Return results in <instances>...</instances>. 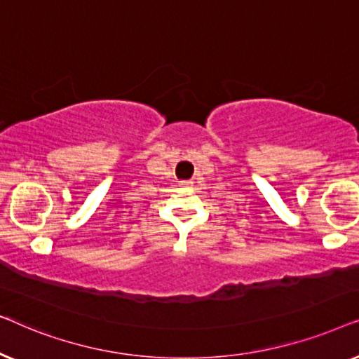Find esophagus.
I'll use <instances>...</instances> for the list:
<instances>
[{
	"instance_id": "34e87169",
	"label": "esophagus",
	"mask_w": 359,
	"mask_h": 359,
	"mask_svg": "<svg viewBox=\"0 0 359 359\" xmlns=\"http://www.w3.org/2000/svg\"><path fill=\"white\" fill-rule=\"evenodd\" d=\"M181 186H183V188H189V186H193V181H189V180H186V181H181L180 183Z\"/></svg>"
}]
</instances>
